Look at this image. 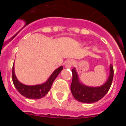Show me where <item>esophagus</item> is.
Returning a JSON list of instances; mask_svg holds the SVG:
<instances>
[{
    "mask_svg": "<svg viewBox=\"0 0 126 126\" xmlns=\"http://www.w3.org/2000/svg\"><path fill=\"white\" fill-rule=\"evenodd\" d=\"M73 60H71V59H69L67 61L66 63H65V68H71V66L73 65Z\"/></svg>",
    "mask_w": 126,
    "mask_h": 126,
    "instance_id": "34e87169",
    "label": "esophagus"
}]
</instances>
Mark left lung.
I'll list each match as a JSON object with an SVG mask.
<instances>
[{
	"instance_id": "obj_1",
	"label": "left lung",
	"mask_w": 126,
	"mask_h": 126,
	"mask_svg": "<svg viewBox=\"0 0 126 126\" xmlns=\"http://www.w3.org/2000/svg\"><path fill=\"white\" fill-rule=\"evenodd\" d=\"M73 80L71 84V91L76 100L86 103H92L102 99L109 92L112 83L113 77V69L112 64L110 65V74L107 81L100 86L92 87L84 85L80 82L76 69H72Z\"/></svg>"
}]
</instances>
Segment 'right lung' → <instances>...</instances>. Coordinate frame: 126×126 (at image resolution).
<instances>
[{
    "mask_svg": "<svg viewBox=\"0 0 126 126\" xmlns=\"http://www.w3.org/2000/svg\"><path fill=\"white\" fill-rule=\"evenodd\" d=\"M63 67L60 66L53 71L48 78L47 81L44 83L36 85H26L18 81L14 73V63L13 66V81L15 88L23 96L30 99H39L45 96L50 90L53 81L59 75Z\"/></svg>",
    "mask_w": 126,
    "mask_h": 126,
    "instance_id": "1",
    "label": "right lung"
}]
</instances>
